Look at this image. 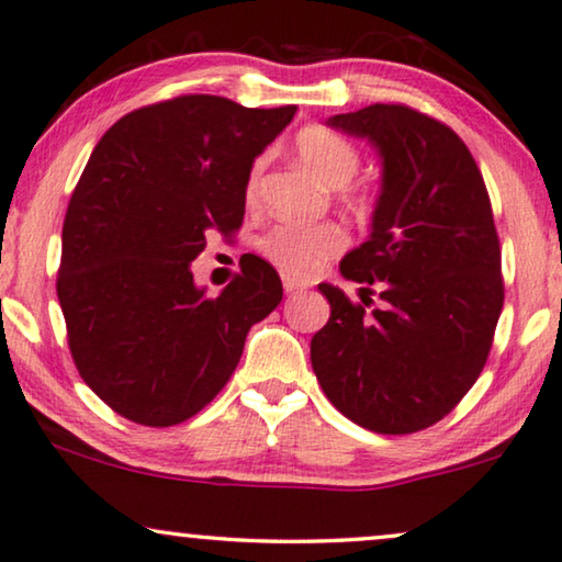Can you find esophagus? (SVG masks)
Here are the masks:
<instances>
[{
    "label": "esophagus",
    "instance_id": "esophagus-1",
    "mask_svg": "<svg viewBox=\"0 0 562 562\" xmlns=\"http://www.w3.org/2000/svg\"><path fill=\"white\" fill-rule=\"evenodd\" d=\"M303 289H306V283H301L299 279H293V276L283 273V291H286V293H299Z\"/></svg>",
    "mask_w": 562,
    "mask_h": 562
}]
</instances>
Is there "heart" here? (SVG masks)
I'll use <instances>...</instances> for the list:
<instances>
[{
    "label": "heart",
    "instance_id": "1",
    "mask_svg": "<svg viewBox=\"0 0 562 562\" xmlns=\"http://www.w3.org/2000/svg\"><path fill=\"white\" fill-rule=\"evenodd\" d=\"M293 151L299 161L314 177L326 183L328 189H344L356 177L361 167V156L356 146L334 128L306 126L293 139ZM263 161H256L246 181V199L254 204L259 196ZM348 236L338 224H296L283 221L276 224L269 234L261 238V251L269 259L293 276H314L316 271L338 256L346 248Z\"/></svg>",
    "mask_w": 562,
    "mask_h": 562
}]
</instances>
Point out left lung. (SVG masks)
<instances>
[{
	"label": "left lung",
	"mask_w": 562,
	"mask_h": 562,
	"mask_svg": "<svg viewBox=\"0 0 562 562\" xmlns=\"http://www.w3.org/2000/svg\"><path fill=\"white\" fill-rule=\"evenodd\" d=\"M326 124L371 142L383 173L371 236L341 261L363 303L321 283L330 318L311 366L346 418L416 434L461 403L491 353L503 279L488 191L461 136L416 109L371 104ZM373 290L384 303L366 312Z\"/></svg>",
	"instance_id": "left-lung-1"
}]
</instances>
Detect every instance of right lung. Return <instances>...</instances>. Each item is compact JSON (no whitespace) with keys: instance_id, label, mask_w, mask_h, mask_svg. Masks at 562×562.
<instances>
[{"instance_id":"obj_1","label":"right lung","mask_w":562,"mask_h":562,"mask_svg":"<svg viewBox=\"0 0 562 562\" xmlns=\"http://www.w3.org/2000/svg\"><path fill=\"white\" fill-rule=\"evenodd\" d=\"M293 114L177 97L122 116L91 151L64 216L57 296L79 375L119 416L151 428L196 416L281 303L259 256L218 296L191 261L211 228L241 226L254 159Z\"/></svg>"}]
</instances>
